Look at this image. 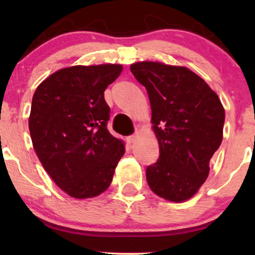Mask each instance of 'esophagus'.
<instances>
[{"label":"esophagus","mask_w":255,"mask_h":255,"mask_svg":"<svg viewBox=\"0 0 255 255\" xmlns=\"http://www.w3.org/2000/svg\"><path fill=\"white\" fill-rule=\"evenodd\" d=\"M135 139H136V134H133V135L127 136V141L129 142V144H133V142L135 141Z\"/></svg>","instance_id":"esophagus-1"}]
</instances>
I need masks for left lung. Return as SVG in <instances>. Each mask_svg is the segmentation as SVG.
Instances as JSON below:
<instances>
[{"instance_id":"obj_1","label":"left lung","mask_w":255,"mask_h":255,"mask_svg":"<svg viewBox=\"0 0 255 255\" xmlns=\"http://www.w3.org/2000/svg\"><path fill=\"white\" fill-rule=\"evenodd\" d=\"M131 74L147 91L159 158L146 168L152 192L169 201L192 198L210 172L223 139L225 113L217 93L186 67L137 62Z\"/></svg>"}]
</instances>
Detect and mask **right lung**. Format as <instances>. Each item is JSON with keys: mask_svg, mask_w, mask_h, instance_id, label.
Masks as SVG:
<instances>
[{"mask_svg": "<svg viewBox=\"0 0 255 255\" xmlns=\"http://www.w3.org/2000/svg\"><path fill=\"white\" fill-rule=\"evenodd\" d=\"M121 64L74 66L57 71L37 87L28 128L45 171L68 195L97 197L113 181L125 153L108 130L110 108L104 91Z\"/></svg>", "mask_w": 255, "mask_h": 255, "instance_id": "1", "label": "right lung"}]
</instances>
